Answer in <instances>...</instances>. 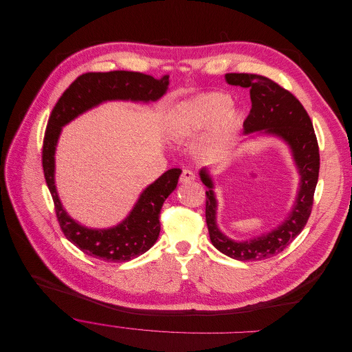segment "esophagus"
<instances>
[{
    "label": "esophagus",
    "mask_w": 352,
    "mask_h": 352,
    "mask_svg": "<svg viewBox=\"0 0 352 352\" xmlns=\"http://www.w3.org/2000/svg\"><path fill=\"white\" fill-rule=\"evenodd\" d=\"M195 180V175L191 172V170H183V173H182V176H180V183H191V182H194Z\"/></svg>",
    "instance_id": "34e87169"
}]
</instances>
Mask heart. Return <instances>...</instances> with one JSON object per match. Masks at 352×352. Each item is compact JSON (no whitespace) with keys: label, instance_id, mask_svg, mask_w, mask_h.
<instances>
[{"label":"heart","instance_id":"1","mask_svg":"<svg viewBox=\"0 0 352 352\" xmlns=\"http://www.w3.org/2000/svg\"><path fill=\"white\" fill-rule=\"evenodd\" d=\"M241 112L232 105V98L225 93H205L180 102L166 119L168 130L177 137L197 134L210 124L214 125L210 140L215 146H222L239 129Z\"/></svg>","mask_w":352,"mask_h":352}]
</instances>
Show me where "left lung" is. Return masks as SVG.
<instances>
[{"label": "left lung", "mask_w": 352, "mask_h": 352, "mask_svg": "<svg viewBox=\"0 0 352 352\" xmlns=\"http://www.w3.org/2000/svg\"><path fill=\"white\" fill-rule=\"evenodd\" d=\"M226 83L250 89L251 111L244 120L247 140L274 137L289 147L300 182L294 204L285 221L261 236L237 241L218 226L215 183L208 168L199 170L206 190L205 218L210 243L222 254L237 261H261L282 252L304 229L311 215L319 176V148L312 122L301 102L270 79L250 74H228Z\"/></svg>", "instance_id": "8db88e82"}]
</instances>
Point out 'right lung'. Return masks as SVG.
Returning a JSON list of instances; mask_svg holds the SVG:
<instances>
[{
  "mask_svg": "<svg viewBox=\"0 0 352 352\" xmlns=\"http://www.w3.org/2000/svg\"><path fill=\"white\" fill-rule=\"evenodd\" d=\"M168 89L169 76L154 79L127 70L86 74L65 90L50 115L43 143L45 182L63 234L90 256L107 262H127L147 252L160 237L161 208L176 188L182 169H169L148 184L138 195L129 215L116 226L107 229L83 226L66 212L55 186V153L62 127L104 102H155L166 94Z\"/></svg>",
  "mask_w": 352,
  "mask_h": 352,
  "instance_id": "obj_1",
  "label": "right lung"
}]
</instances>
